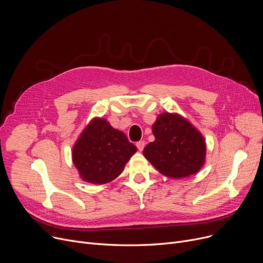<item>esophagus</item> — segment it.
<instances>
[{
    "instance_id": "esophagus-1",
    "label": "esophagus",
    "mask_w": 263,
    "mask_h": 263,
    "mask_svg": "<svg viewBox=\"0 0 263 263\" xmlns=\"http://www.w3.org/2000/svg\"><path fill=\"white\" fill-rule=\"evenodd\" d=\"M145 142L144 141H140V142H137L136 143V147H137V149H139L140 151H143V149H144V147H145Z\"/></svg>"
}]
</instances>
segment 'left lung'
I'll list each match as a JSON object with an SVG mask.
<instances>
[{
  "instance_id": "left-lung-1",
  "label": "left lung",
  "mask_w": 263,
  "mask_h": 263,
  "mask_svg": "<svg viewBox=\"0 0 263 263\" xmlns=\"http://www.w3.org/2000/svg\"><path fill=\"white\" fill-rule=\"evenodd\" d=\"M155 141L144 148V157L162 175L182 179L197 174L205 162L202 134L183 116L165 112L153 124Z\"/></svg>"
}]
</instances>
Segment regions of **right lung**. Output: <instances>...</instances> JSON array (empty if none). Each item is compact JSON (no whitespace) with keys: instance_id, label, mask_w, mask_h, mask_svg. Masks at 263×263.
Returning <instances> with one entry per match:
<instances>
[{"instance_id":"add662e5","label":"right lung","mask_w":263,"mask_h":263,"mask_svg":"<svg viewBox=\"0 0 263 263\" xmlns=\"http://www.w3.org/2000/svg\"><path fill=\"white\" fill-rule=\"evenodd\" d=\"M136 147L102 117L92 118L72 147V162L83 181L105 184L123 171Z\"/></svg>"}]
</instances>
